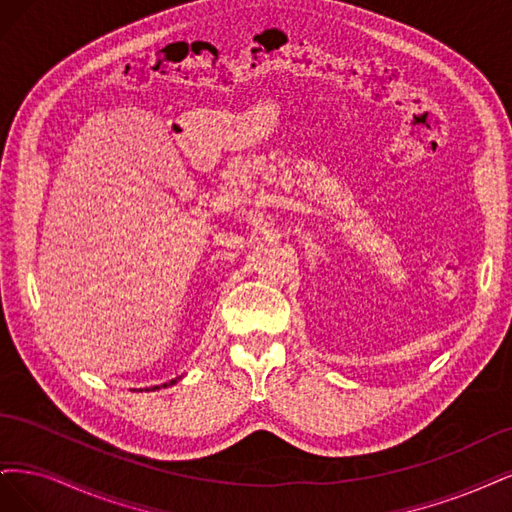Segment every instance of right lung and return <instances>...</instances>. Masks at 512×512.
<instances>
[{
  "instance_id": "add662e5",
  "label": "right lung",
  "mask_w": 512,
  "mask_h": 512,
  "mask_svg": "<svg viewBox=\"0 0 512 512\" xmlns=\"http://www.w3.org/2000/svg\"><path fill=\"white\" fill-rule=\"evenodd\" d=\"M180 381V376H176V378H172L170 383H163V385H155V387H146V389H140V391H155V389H166V387H172V385H176ZM136 391V389H134Z\"/></svg>"
}]
</instances>
